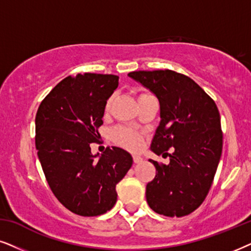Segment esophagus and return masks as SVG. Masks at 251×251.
<instances>
[{"label": "esophagus", "instance_id": "34e87169", "mask_svg": "<svg viewBox=\"0 0 251 251\" xmlns=\"http://www.w3.org/2000/svg\"><path fill=\"white\" fill-rule=\"evenodd\" d=\"M133 161H134V163H140L142 162V157L139 155H133Z\"/></svg>", "mask_w": 251, "mask_h": 251}]
</instances>
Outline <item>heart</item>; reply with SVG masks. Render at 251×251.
Listing matches in <instances>:
<instances>
[{
  "label": "heart",
  "mask_w": 251,
  "mask_h": 251,
  "mask_svg": "<svg viewBox=\"0 0 251 251\" xmlns=\"http://www.w3.org/2000/svg\"><path fill=\"white\" fill-rule=\"evenodd\" d=\"M147 95H149V94L141 93L140 95H139L138 100L147 96ZM112 102H113V96H110L105 102V105H104V111H105V112H109L110 107H111V105H112ZM112 139L117 145L122 146V147H124V148L131 149V151H136V149L140 148L142 145L141 133L138 131H134V129H132V128H127V127H117L113 129Z\"/></svg>",
  "instance_id": "b5f03b06"
}]
</instances>
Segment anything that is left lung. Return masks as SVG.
Instances as JSON below:
<instances>
[{"mask_svg":"<svg viewBox=\"0 0 251 251\" xmlns=\"http://www.w3.org/2000/svg\"><path fill=\"white\" fill-rule=\"evenodd\" d=\"M129 77L153 91L160 102V125L151 149L169 154L168 166L156 168L146 186L149 207L166 217L192 213L205 201L213 183L221 151L223 131L217 104L189 76L164 71L131 72Z\"/></svg>","mask_w":251,"mask_h":251,"instance_id":"left-lung-1","label":"left lung"}]
</instances>
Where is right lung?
I'll list each match as a JSON object with an SVG mask.
<instances>
[{
  "label": "right lung",
  "instance_id": "obj_1",
  "mask_svg": "<svg viewBox=\"0 0 251 251\" xmlns=\"http://www.w3.org/2000/svg\"><path fill=\"white\" fill-rule=\"evenodd\" d=\"M119 77L84 73L68 76L44 98L36 115V148L46 180L56 199L73 213L96 217L117 201L116 185L133 158L118 147L97 155L90 145L100 139L104 105Z\"/></svg>",
  "mask_w": 251,
  "mask_h": 251
}]
</instances>
